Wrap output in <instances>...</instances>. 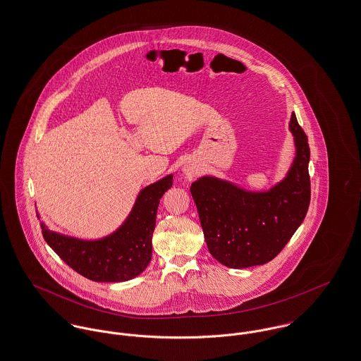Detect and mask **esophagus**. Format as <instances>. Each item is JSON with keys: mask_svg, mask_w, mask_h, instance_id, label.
<instances>
[{"mask_svg": "<svg viewBox=\"0 0 361 361\" xmlns=\"http://www.w3.org/2000/svg\"><path fill=\"white\" fill-rule=\"evenodd\" d=\"M183 173H184L185 178L191 181V180H194L197 176H200V169L197 164H194V163H187V164H184V167H183Z\"/></svg>", "mask_w": 361, "mask_h": 361, "instance_id": "1", "label": "esophagus"}]
</instances>
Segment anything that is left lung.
<instances>
[{"label":"left lung","mask_w":361,"mask_h":361,"mask_svg":"<svg viewBox=\"0 0 361 361\" xmlns=\"http://www.w3.org/2000/svg\"><path fill=\"white\" fill-rule=\"evenodd\" d=\"M296 157L286 177L267 192H250L216 177L191 185L210 255L231 269L273 260L306 217L310 204V148L292 115Z\"/></svg>","instance_id":"1"}]
</instances>
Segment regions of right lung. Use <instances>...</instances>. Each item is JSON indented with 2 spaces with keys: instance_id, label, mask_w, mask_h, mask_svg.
Wrapping results in <instances>:
<instances>
[{
  "instance_id": "right-lung-1",
  "label": "right lung",
  "mask_w": 361,
  "mask_h": 361,
  "mask_svg": "<svg viewBox=\"0 0 361 361\" xmlns=\"http://www.w3.org/2000/svg\"><path fill=\"white\" fill-rule=\"evenodd\" d=\"M173 185L167 176L144 188L121 228L98 240L69 238L41 224L45 242L82 277L97 282H121L140 276L152 257V234L163 194Z\"/></svg>"
}]
</instances>
